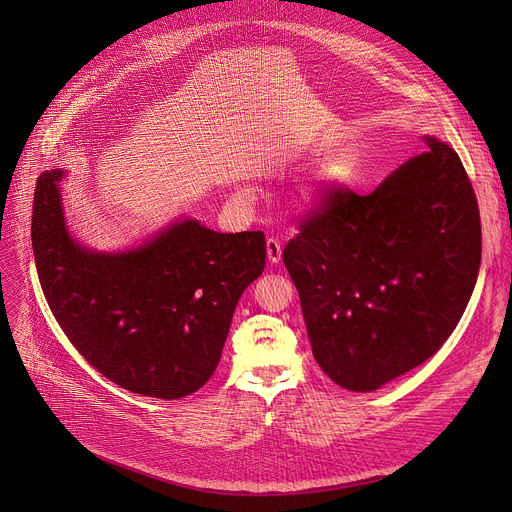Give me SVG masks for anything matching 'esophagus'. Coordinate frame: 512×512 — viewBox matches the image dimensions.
<instances>
[{
  "instance_id": "1",
  "label": "esophagus",
  "mask_w": 512,
  "mask_h": 512,
  "mask_svg": "<svg viewBox=\"0 0 512 512\" xmlns=\"http://www.w3.org/2000/svg\"><path fill=\"white\" fill-rule=\"evenodd\" d=\"M267 259L272 263H280L282 259V245L278 238H267Z\"/></svg>"
}]
</instances>
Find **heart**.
I'll return each mask as SVG.
<instances>
[{
  "label": "heart",
  "instance_id": "obj_1",
  "mask_svg": "<svg viewBox=\"0 0 512 512\" xmlns=\"http://www.w3.org/2000/svg\"><path fill=\"white\" fill-rule=\"evenodd\" d=\"M353 172H355L353 159L348 155H336L334 159L328 161L324 170L319 172V182L324 186H340L351 180Z\"/></svg>",
  "mask_w": 512,
  "mask_h": 512
}]
</instances>
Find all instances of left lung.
<instances>
[{"instance_id": "obj_1", "label": "left lung", "mask_w": 512, "mask_h": 512, "mask_svg": "<svg viewBox=\"0 0 512 512\" xmlns=\"http://www.w3.org/2000/svg\"><path fill=\"white\" fill-rule=\"evenodd\" d=\"M425 145L369 195L330 188L282 253L313 357L346 390H378L432 357L477 282L471 180L452 147Z\"/></svg>"}]
</instances>
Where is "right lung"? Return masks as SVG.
I'll list each match as a JSON object with an SVG mask.
<instances>
[{
    "mask_svg": "<svg viewBox=\"0 0 512 512\" xmlns=\"http://www.w3.org/2000/svg\"><path fill=\"white\" fill-rule=\"evenodd\" d=\"M64 176H39L31 226L53 317L120 388L164 400L197 392L220 363L240 294L263 272V232L222 234L184 218L137 249L99 253L68 232Z\"/></svg>",
    "mask_w": 512,
    "mask_h": 512,
    "instance_id": "right-lung-1",
    "label": "right lung"
}]
</instances>
